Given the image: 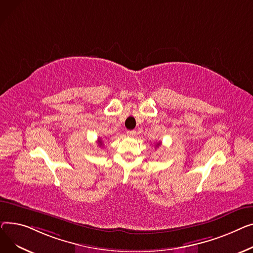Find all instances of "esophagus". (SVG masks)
<instances>
[{"label":"esophagus","instance_id":"34e87169","mask_svg":"<svg viewBox=\"0 0 253 253\" xmlns=\"http://www.w3.org/2000/svg\"><path fill=\"white\" fill-rule=\"evenodd\" d=\"M126 135L128 137H135L136 136V131L135 130H127L126 131Z\"/></svg>","mask_w":253,"mask_h":253}]
</instances>
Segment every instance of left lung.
I'll return each mask as SVG.
<instances>
[{
    "label": "left lung",
    "mask_w": 253,
    "mask_h": 253,
    "mask_svg": "<svg viewBox=\"0 0 253 253\" xmlns=\"http://www.w3.org/2000/svg\"><path fill=\"white\" fill-rule=\"evenodd\" d=\"M160 144H161V143H160V142H159V143H157V144H156V147H157V146H159V145H160Z\"/></svg>",
    "instance_id": "8db88e82"
}]
</instances>
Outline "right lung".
I'll return each mask as SVG.
<instances>
[{"label":"right lung","instance_id":"1","mask_svg":"<svg viewBox=\"0 0 253 253\" xmlns=\"http://www.w3.org/2000/svg\"><path fill=\"white\" fill-rule=\"evenodd\" d=\"M98 143H99V145H100V146L102 145V141H101V139H98Z\"/></svg>","mask_w":253,"mask_h":253}]
</instances>
